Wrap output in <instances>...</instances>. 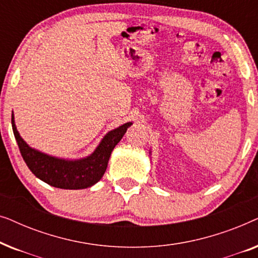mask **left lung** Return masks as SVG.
Listing matches in <instances>:
<instances>
[{
  "mask_svg": "<svg viewBox=\"0 0 258 258\" xmlns=\"http://www.w3.org/2000/svg\"><path fill=\"white\" fill-rule=\"evenodd\" d=\"M149 154H150V155H151V149H150V150H149Z\"/></svg>",
  "mask_w": 258,
  "mask_h": 258,
  "instance_id": "left-lung-1",
  "label": "left lung"
}]
</instances>
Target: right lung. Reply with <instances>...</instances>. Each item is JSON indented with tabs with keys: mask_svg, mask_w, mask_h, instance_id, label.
Here are the masks:
<instances>
[{
	"mask_svg": "<svg viewBox=\"0 0 258 258\" xmlns=\"http://www.w3.org/2000/svg\"><path fill=\"white\" fill-rule=\"evenodd\" d=\"M132 124V122H126L125 124L108 132L93 153L86 157L63 158L30 147L17 132L14 112L12 114L14 135L21 155L30 171L49 185L70 190L89 188L103 177L112 150Z\"/></svg>",
	"mask_w": 258,
	"mask_h": 258,
	"instance_id": "obj_1",
	"label": "right lung"
}]
</instances>
